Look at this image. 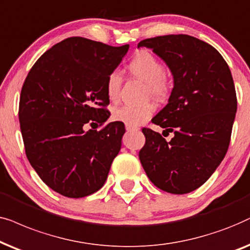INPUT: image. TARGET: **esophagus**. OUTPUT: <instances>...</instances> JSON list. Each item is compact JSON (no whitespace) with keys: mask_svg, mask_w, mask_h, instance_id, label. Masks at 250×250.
I'll list each match as a JSON object with an SVG mask.
<instances>
[{"mask_svg":"<svg viewBox=\"0 0 250 250\" xmlns=\"http://www.w3.org/2000/svg\"><path fill=\"white\" fill-rule=\"evenodd\" d=\"M125 129H127V131H137L138 130V128L131 127V125H125Z\"/></svg>","mask_w":250,"mask_h":250,"instance_id":"1","label":"esophagus"}]
</instances>
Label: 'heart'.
Returning <instances> with one entry per match:
<instances>
[{"label": "heart", "instance_id": "1", "mask_svg": "<svg viewBox=\"0 0 250 250\" xmlns=\"http://www.w3.org/2000/svg\"><path fill=\"white\" fill-rule=\"evenodd\" d=\"M129 72L135 78L142 80L146 83L149 96L156 99L167 97L170 90V79L164 72V66L154 57L151 52L141 50L131 59L128 65ZM122 84V76L119 71H112L106 78L105 89L106 95L111 102L118 101L120 89ZM155 111L154 105L151 103H143L138 105H122L116 107L112 112V119L114 121L122 122L125 125L137 127L153 115Z\"/></svg>", "mask_w": 250, "mask_h": 250}]
</instances>
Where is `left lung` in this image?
Listing matches in <instances>:
<instances>
[{
    "label": "left lung",
    "instance_id": "left-lung-1",
    "mask_svg": "<svg viewBox=\"0 0 250 250\" xmlns=\"http://www.w3.org/2000/svg\"><path fill=\"white\" fill-rule=\"evenodd\" d=\"M141 46L152 49L174 78L168 104L152 119L174 137L167 142L144 128L139 160L156 188L185 194L207 182L228 152L237 113L233 79L221 53L193 36H156Z\"/></svg>",
    "mask_w": 250,
    "mask_h": 250
}]
</instances>
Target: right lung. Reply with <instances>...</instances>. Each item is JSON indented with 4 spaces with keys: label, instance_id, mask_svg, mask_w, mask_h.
<instances>
[{
    "label": "right lung",
    "instance_id": "1",
    "mask_svg": "<svg viewBox=\"0 0 250 250\" xmlns=\"http://www.w3.org/2000/svg\"><path fill=\"white\" fill-rule=\"evenodd\" d=\"M129 45L111 46L79 38L65 39L45 51L21 88L19 122L25 152L40 178L67 198H83L105 184L121 148L125 125L108 119L106 78Z\"/></svg>",
    "mask_w": 250,
    "mask_h": 250
}]
</instances>
